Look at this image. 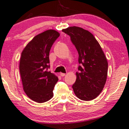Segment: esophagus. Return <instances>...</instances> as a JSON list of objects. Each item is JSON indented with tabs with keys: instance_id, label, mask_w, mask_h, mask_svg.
<instances>
[{
	"instance_id": "obj_1",
	"label": "esophagus",
	"mask_w": 129,
	"mask_h": 129,
	"mask_svg": "<svg viewBox=\"0 0 129 129\" xmlns=\"http://www.w3.org/2000/svg\"><path fill=\"white\" fill-rule=\"evenodd\" d=\"M65 75H66V74L64 73H60V76L61 77H64L65 76Z\"/></svg>"
}]
</instances>
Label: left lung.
<instances>
[{
    "mask_svg": "<svg viewBox=\"0 0 129 129\" xmlns=\"http://www.w3.org/2000/svg\"><path fill=\"white\" fill-rule=\"evenodd\" d=\"M69 35L78 53V72L72 85L79 99L90 101L96 98L106 84L108 63L100 45L93 34L84 29L71 26L62 30Z\"/></svg>",
    "mask_w": 129,
    "mask_h": 129,
    "instance_id": "1",
    "label": "left lung"
}]
</instances>
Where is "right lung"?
Segmentation results:
<instances>
[{
    "label": "right lung",
    "mask_w": 129,
    "mask_h": 129,
    "mask_svg": "<svg viewBox=\"0 0 129 129\" xmlns=\"http://www.w3.org/2000/svg\"><path fill=\"white\" fill-rule=\"evenodd\" d=\"M60 36L57 31L47 30L37 35L22 52L19 69L25 93L32 100L42 103L53 96L58 78L48 71L49 51Z\"/></svg>",
    "instance_id": "add662e5"
}]
</instances>
